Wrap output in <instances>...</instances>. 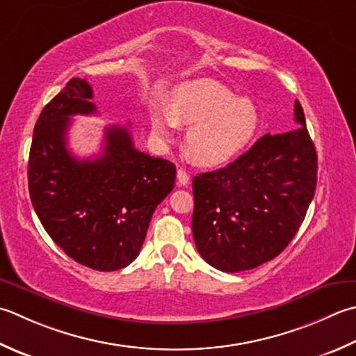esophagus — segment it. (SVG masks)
Segmentation results:
<instances>
[{"mask_svg":"<svg viewBox=\"0 0 356 356\" xmlns=\"http://www.w3.org/2000/svg\"><path fill=\"white\" fill-rule=\"evenodd\" d=\"M190 184V174L185 170H177V185L179 186H188Z\"/></svg>","mask_w":356,"mask_h":356,"instance_id":"34e87169","label":"esophagus"}]
</instances>
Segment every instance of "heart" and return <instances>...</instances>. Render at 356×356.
Wrapping results in <instances>:
<instances>
[{
    "label": "heart",
    "instance_id": "heart-1",
    "mask_svg": "<svg viewBox=\"0 0 356 356\" xmlns=\"http://www.w3.org/2000/svg\"><path fill=\"white\" fill-rule=\"evenodd\" d=\"M177 124L191 127L186 148L202 165H220L252 143L259 129V109L248 97H236L214 80L188 81L174 89L166 106L151 113L152 134L162 143L174 138Z\"/></svg>",
    "mask_w": 356,
    "mask_h": 356
}]
</instances>
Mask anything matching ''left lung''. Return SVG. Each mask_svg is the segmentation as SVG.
<instances>
[{
  "label": "left lung",
  "instance_id": "1",
  "mask_svg": "<svg viewBox=\"0 0 356 356\" xmlns=\"http://www.w3.org/2000/svg\"><path fill=\"white\" fill-rule=\"evenodd\" d=\"M296 128L261 137L225 168L193 179L199 254L227 273L252 270L295 238L315 196L318 156L295 102Z\"/></svg>",
  "mask_w": 356,
  "mask_h": 356
}]
</instances>
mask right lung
<instances>
[{
	"mask_svg": "<svg viewBox=\"0 0 356 356\" xmlns=\"http://www.w3.org/2000/svg\"><path fill=\"white\" fill-rule=\"evenodd\" d=\"M85 79L69 80L41 111L29 152V194L47 234L81 266L114 271L136 259L176 166L134 148L128 128L108 127L97 159L67 149L72 115L97 113Z\"/></svg>",
	"mask_w": 356,
	"mask_h": 356,
	"instance_id": "1",
	"label": "right lung"
}]
</instances>
